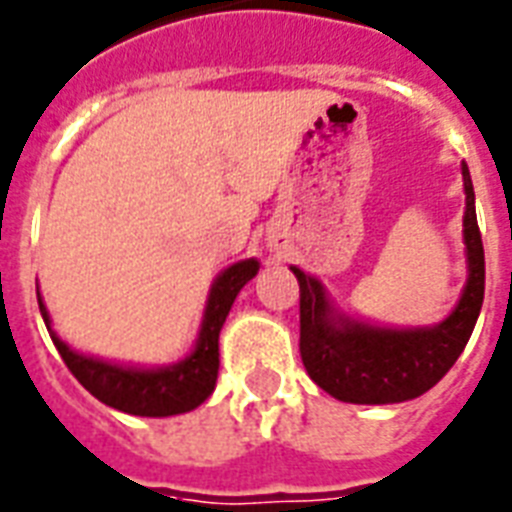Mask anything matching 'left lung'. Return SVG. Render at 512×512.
<instances>
[{
  "mask_svg": "<svg viewBox=\"0 0 512 512\" xmlns=\"http://www.w3.org/2000/svg\"><path fill=\"white\" fill-rule=\"evenodd\" d=\"M464 182V255L467 282L443 322L429 327H384L354 319L333 306L317 276L292 265L300 284V357L308 376L341 403L389 405L424 395L459 360L483 306V241L467 163Z\"/></svg>",
  "mask_w": 512,
  "mask_h": 512,
  "instance_id": "1",
  "label": "left lung"
}]
</instances>
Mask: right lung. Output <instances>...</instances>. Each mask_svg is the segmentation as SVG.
<instances>
[{
  "label": "right lung",
  "instance_id": "obj_1",
  "mask_svg": "<svg viewBox=\"0 0 512 512\" xmlns=\"http://www.w3.org/2000/svg\"><path fill=\"white\" fill-rule=\"evenodd\" d=\"M257 271H260V263L255 257H249V260L228 265L214 279L209 298H206L204 319H201L195 346L185 360L174 362V365H161V368L120 365V362L99 360V357H91L83 351H74L53 330L48 308H45L42 295L37 290L39 314L45 319L50 338L56 343L66 368L72 370V376L96 400L115 408V411L131 413V416H152V419L177 416V413L198 408L214 392L217 370H220V330L241 287L249 279H255Z\"/></svg>",
  "mask_w": 512,
  "mask_h": 512
}]
</instances>
